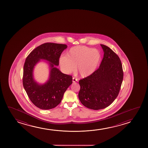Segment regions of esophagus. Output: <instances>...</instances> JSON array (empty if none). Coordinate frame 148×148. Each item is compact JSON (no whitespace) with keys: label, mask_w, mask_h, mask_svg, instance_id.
Segmentation results:
<instances>
[{"label":"esophagus","mask_w":148,"mask_h":148,"mask_svg":"<svg viewBox=\"0 0 148 148\" xmlns=\"http://www.w3.org/2000/svg\"><path fill=\"white\" fill-rule=\"evenodd\" d=\"M73 80H72V81H73V82H76V81H78V80L76 78H75V77H73Z\"/></svg>","instance_id":"obj_1"}]
</instances>
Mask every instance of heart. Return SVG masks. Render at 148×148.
Masks as SVG:
<instances>
[{
    "mask_svg": "<svg viewBox=\"0 0 148 148\" xmlns=\"http://www.w3.org/2000/svg\"><path fill=\"white\" fill-rule=\"evenodd\" d=\"M101 60V55L97 49L85 46L73 47L59 59V64L63 71L70 74L75 71L82 77L92 75L97 69Z\"/></svg>",
    "mask_w": 148,
    "mask_h": 148,
    "instance_id": "1",
    "label": "heart"
}]
</instances>
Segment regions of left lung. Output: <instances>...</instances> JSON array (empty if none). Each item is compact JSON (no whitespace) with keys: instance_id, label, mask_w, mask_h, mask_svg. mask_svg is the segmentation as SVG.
<instances>
[{"instance_id":"8db88e82","label":"left lung","mask_w":148,"mask_h":148,"mask_svg":"<svg viewBox=\"0 0 148 148\" xmlns=\"http://www.w3.org/2000/svg\"><path fill=\"white\" fill-rule=\"evenodd\" d=\"M103 59L92 75L80 80L78 97L87 108L97 110L110 105L117 97L123 78L119 58L110 47L101 45Z\"/></svg>"}]
</instances>
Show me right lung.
Wrapping results in <instances>:
<instances>
[{"instance_id": "1", "label": "right lung", "mask_w": 148, "mask_h": 148, "mask_svg": "<svg viewBox=\"0 0 148 148\" xmlns=\"http://www.w3.org/2000/svg\"><path fill=\"white\" fill-rule=\"evenodd\" d=\"M67 45L45 43L37 47L27 57L23 69V84L31 101L41 109H53L61 103L64 94L72 83V77L65 74L56 66L59 58ZM43 59L49 65V79L43 84L38 83L34 78L33 71L36 64Z\"/></svg>"}]
</instances>
